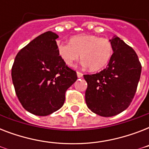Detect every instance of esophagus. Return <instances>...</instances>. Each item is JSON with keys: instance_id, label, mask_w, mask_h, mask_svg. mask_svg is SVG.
<instances>
[{"instance_id": "esophagus-1", "label": "esophagus", "mask_w": 149, "mask_h": 149, "mask_svg": "<svg viewBox=\"0 0 149 149\" xmlns=\"http://www.w3.org/2000/svg\"><path fill=\"white\" fill-rule=\"evenodd\" d=\"M77 77H78V78H81V77H83V75L84 74H83V73L80 72H77Z\"/></svg>"}]
</instances>
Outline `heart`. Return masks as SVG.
I'll list each match as a JSON object with an SVG mask.
<instances>
[{
    "mask_svg": "<svg viewBox=\"0 0 149 149\" xmlns=\"http://www.w3.org/2000/svg\"><path fill=\"white\" fill-rule=\"evenodd\" d=\"M57 52L69 67L74 66L80 54L82 65L89 67L91 71H98L105 67L111 60L113 45L108 38L82 34L72 36L69 43H57Z\"/></svg>",
    "mask_w": 149,
    "mask_h": 149,
    "instance_id": "1",
    "label": "heart"
}]
</instances>
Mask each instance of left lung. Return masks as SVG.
I'll return each instance as SVG.
<instances>
[{
	"label": "left lung",
	"instance_id": "8db88e82",
	"mask_svg": "<svg viewBox=\"0 0 149 149\" xmlns=\"http://www.w3.org/2000/svg\"><path fill=\"white\" fill-rule=\"evenodd\" d=\"M110 41L113 53L107 66L96 74L84 75L85 100L92 112L103 117L121 113L132 101L141 72L136 52L117 36Z\"/></svg>",
	"mask_w": 149,
	"mask_h": 149
}]
</instances>
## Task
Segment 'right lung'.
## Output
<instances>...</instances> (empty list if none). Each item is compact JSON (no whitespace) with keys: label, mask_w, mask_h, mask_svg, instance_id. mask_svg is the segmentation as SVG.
I'll return each mask as SVG.
<instances>
[{"label":"right lung","mask_w":149,"mask_h":149,"mask_svg":"<svg viewBox=\"0 0 149 149\" xmlns=\"http://www.w3.org/2000/svg\"><path fill=\"white\" fill-rule=\"evenodd\" d=\"M57 34L49 31L31 41L17 54L11 70L15 93L25 110L37 116L58 111L65 91L77 79V72L57 52Z\"/></svg>","instance_id":"add662e5"}]
</instances>
